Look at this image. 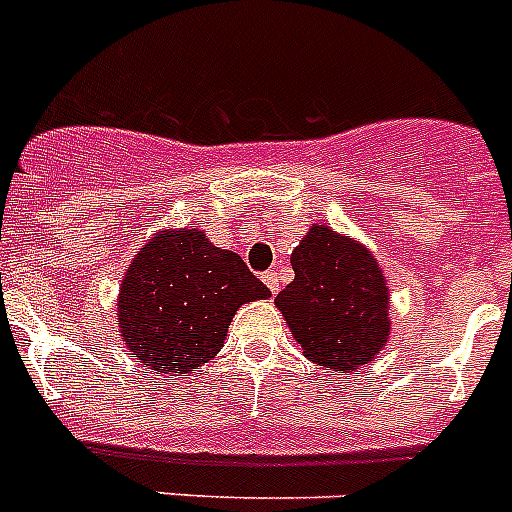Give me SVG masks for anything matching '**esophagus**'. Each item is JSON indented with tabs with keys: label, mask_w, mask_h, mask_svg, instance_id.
Segmentation results:
<instances>
[{
	"label": "esophagus",
	"mask_w": 512,
	"mask_h": 512,
	"mask_svg": "<svg viewBox=\"0 0 512 512\" xmlns=\"http://www.w3.org/2000/svg\"><path fill=\"white\" fill-rule=\"evenodd\" d=\"M261 279H264V284H266V287H269L271 294L279 292V276H276L274 271H266V274L261 276Z\"/></svg>",
	"instance_id": "34e87169"
}]
</instances>
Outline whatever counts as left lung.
I'll list each match as a JSON object with an SVG mask.
<instances>
[{
    "label": "left lung",
    "instance_id": "8db88e82",
    "mask_svg": "<svg viewBox=\"0 0 512 512\" xmlns=\"http://www.w3.org/2000/svg\"><path fill=\"white\" fill-rule=\"evenodd\" d=\"M294 281L274 304L304 358L353 373L391 337V289L370 248L325 223L309 225L292 251Z\"/></svg>",
    "mask_w": 512,
    "mask_h": 512
}]
</instances>
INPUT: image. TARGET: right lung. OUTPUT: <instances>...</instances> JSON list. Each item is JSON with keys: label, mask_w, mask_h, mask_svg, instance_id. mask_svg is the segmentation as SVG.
Instances as JSON below:
<instances>
[{"label": "right lung", "mask_w": 512, "mask_h": 512, "mask_svg": "<svg viewBox=\"0 0 512 512\" xmlns=\"http://www.w3.org/2000/svg\"><path fill=\"white\" fill-rule=\"evenodd\" d=\"M269 294L238 253L213 246L198 225L162 228L126 266L116 322L144 368L190 373L220 353L233 314Z\"/></svg>", "instance_id": "obj_1"}]
</instances>
